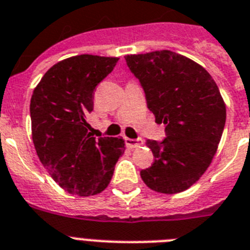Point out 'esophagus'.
<instances>
[{
  "instance_id": "esophagus-1",
  "label": "esophagus",
  "mask_w": 250,
  "mask_h": 250,
  "mask_svg": "<svg viewBox=\"0 0 250 250\" xmlns=\"http://www.w3.org/2000/svg\"><path fill=\"white\" fill-rule=\"evenodd\" d=\"M125 144L126 147L133 149V148H138L143 144V140L142 139H130V138H125Z\"/></svg>"
}]
</instances>
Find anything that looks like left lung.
<instances>
[{
    "instance_id": "left-lung-1",
    "label": "left lung",
    "mask_w": 250,
    "mask_h": 250,
    "mask_svg": "<svg viewBox=\"0 0 250 250\" xmlns=\"http://www.w3.org/2000/svg\"><path fill=\"white\" fill-rule=\"evenodd\" d=\"M125 60L156 123L166 125L164 142H146L154 162L140 171L142 180L157 193H181L201 179L217 152L226 121L221 93L203 66L168 49Z\"/></svg>"
}]
</instances>
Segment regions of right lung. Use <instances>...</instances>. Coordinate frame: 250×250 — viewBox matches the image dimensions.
<instances>
[{"label": "right lung", "instance_id": "1", "mask_svg": "<svg viewBox=\"0 0 250 250\" xmlns=\"http://www.w3.org/2000/svg\"><path fill=\"white\" fill-rule=\"evenodd\" d=\"M117 57L73 56L47 71L30 100L32 138L39 161L70 194L96 195L108 187L125 150L123 138L92 137L88 115L96 86Z\"/></svg>", "mask_w": 250, "mask_h": 250}]
</instances>
